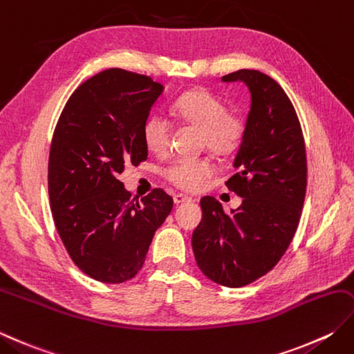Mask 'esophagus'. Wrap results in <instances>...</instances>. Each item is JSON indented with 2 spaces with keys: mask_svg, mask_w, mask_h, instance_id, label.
I'll use <instances>...</instances> for the list:
<instances>
[{
  "mask_svg": "<svg viewBox=\"0 0 354 354\" xmlns=\"http://www.w3.org/2000/svg\"><path fill=\"white\" fill-rule=\"evenodd\" d=\"M173 201H175V204H184V203H190L192 198L190 196H185L183 195V193H179V195H175L173 196Z\"/></svg>",
  "mask_w": 354,
  "mask_h": 354,
  "instance_id": "esophagus-1",
  "label": "esophagus"
}]
</instances>
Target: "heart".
<instances>
[{
	"label": "heart",
	"instance_id": "b5f03b06",
	"mask_svg": "<svg viewBox=\"0 0 354 354\" xmlns=\"http://www.w3.org/2000/svg\"><path fill=\"white\" fill-rule=\"evenodd\" d=\"M178 121L201 130L203 142L213 153L225 156L239 147L245 126L238 116L227 113L225 104L207 90L198 88L184 93L171 107ZM171 124L164 115L147 118L142 127L145 147L153 153H164L169 149ZM213 173V164L207 158H178L173 161L165 178L178 189L196 192Z\"/></svg>",
	"mask_w": 354,
	"mask_h": 354
}]
</instances>
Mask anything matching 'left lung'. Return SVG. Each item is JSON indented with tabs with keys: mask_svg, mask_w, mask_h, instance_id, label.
<instances>
[{
	"mask_svg": "<svg viewBox=\"0 0 354 354\" xmlns=\"http://www.w3.org/2000/svg\"><path fill=\"white\" fill-rule=\"evenodd\" d=\"M223 81H241L250 92L236 173L225 183L242 204L227 214L214 198L201 199L192 247L207 278L238 288L268 273L287 252L306 199L307 156L296 110L278 82L248 68Z\"/></svg>",
	"mask_w": 354,
	"mask_h": 354,
	"instance_id": "8db88e82",
	"label": "left lung"
}]
</instances>
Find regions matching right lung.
Listing matches in <instances>:
<instances>
[{
  "instance_id": "right-lung-1",
  "label": "right lung",
  "mask_w": 354,
  "mask_h": 354,
  "mask_svg": "<svg viewBox=\"0 0 354 354\" xmlns=\"http://www.w3.org/2000/svg\"><path fill=\"white\" fill-rule=\"evenodd\" d=\"M164 86L145 75L109 68L68 98L48 155V198L55 225L72 261L90 278L121 283L145 254L173 209L161 189L130 199L120 175L147 159L142 138Z\"/></svg>"
}]
</instances>
